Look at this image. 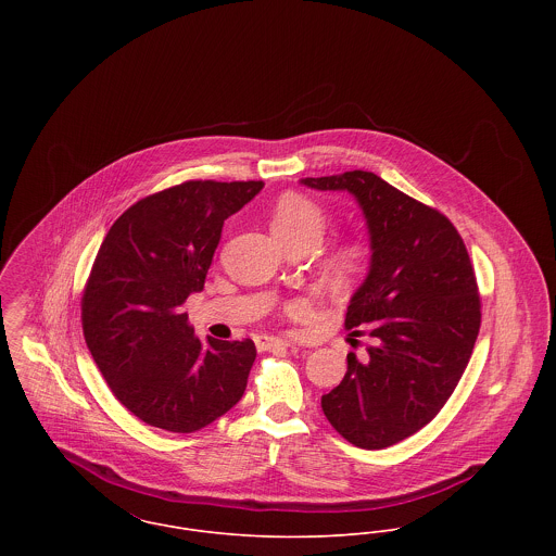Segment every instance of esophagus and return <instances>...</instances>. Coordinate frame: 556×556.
<instances>
[{"label":"esophagus","instance_id":"1","mask_svg":"<svg viewBox=\"0 0 556 556\" xmlns=\"http://www.w3.org/2000/svg\"><path fill=\"white\" fill-rule=\"evenodd\" d=\"M254 344L258 351H271V349H298L293 342L289 340H280L274 336H256Z\"/></svg>","mask_w":556,"mask_h":556}]
</instances>
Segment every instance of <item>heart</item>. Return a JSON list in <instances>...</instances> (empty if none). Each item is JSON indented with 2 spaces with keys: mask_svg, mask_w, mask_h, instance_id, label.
I'll return each instance as SVG.
<instances>
[{
  "mask_svg": "<svg viewBox=\"0 0 556 556\" xmlns=\"http://www.w3.org/2000/svg\"><path fill=\"white\" fill-rule=\"evenodd\" d=\"M325 212L323 207L315 203L313 199L298 194V192H289L285 197L278 199L274 214H271V231L276 233V238L280 241H295V239H313L320 241L325 233ZM368 250L362 241H346L342 245L336 248V252L329 258V271L338 278V280H346L353 278L357 271H362L364 263H366ZM306 304H293L291 311L293 313H306Z\"/></svg>",
  "mask_w": 556,
  "mask_h": 556,
  "instance_id": "heart-1",
  "label": "heart"
}]
</instances>
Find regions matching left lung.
Masks as SVG:
<instances>
[{"label":"left lung","mask_w":556,"mask_h":556,"mask_svg":"<svg viewBox=\"0 0 556 556\" xmlns=\"http://www.w3.org/2000/svg\"><path fill=\"white\" fill-rule=\"evenodd\" d=\"M315 190L355 197L370 236V269L344 325L370 336L364 362L320 397L329 424L362 450L415 434L454 394L476 346L481 304L476 271L456 227L370 170L306 177Z\"/></svg>","instance_id":"8db88e82"}]
</instances>
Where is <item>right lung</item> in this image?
<instances>
[{
	"label": "right lung",
	"mask_w": 556,
	"mask_h": 556,
	"mask_svg": "<svg viewBox=\"0 0 556 556\" xmlns=\"http://www.w3.org/2000/svg\"><path fill=\"white\" fill-rule=\"evenodd\" d=\"M263 186L199 179L150 194L113 223L96 254L83 336L113 396L150 426L197 432L245 392L254 342H203L181 306L203 291L225 220Z\"/></svg>",
	"instance_id": "add662e5"
}]
</instances>
